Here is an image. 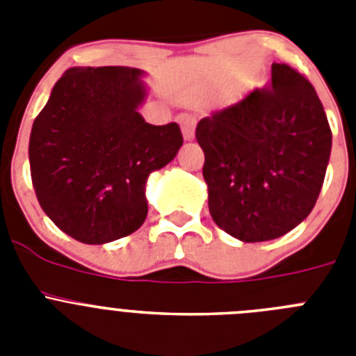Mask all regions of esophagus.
I'll use <instances>...</instances> for the list:
<instances>
[{"label":"esophagus","mask_w":356,"mask_h":356,"mask_svg":"<svg viewBox=\"0 0 356 356\" xmlns=\"http://www.w3.org/2000/svg\"><path fill=\"white\" fill-rule=\"evenodd\" d=\"M178 122H180L184 139L193 140L194 139V128H196V119H194L191 114H180L178 115Z\"/></svg>","instance_id":"34e87169"}]
</instances>
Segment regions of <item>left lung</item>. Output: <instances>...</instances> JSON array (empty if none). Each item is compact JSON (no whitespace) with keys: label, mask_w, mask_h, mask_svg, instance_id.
I'll return each instance as SVG.
<instances>
[{"label":"left lung","mask_w":356,"mask_h":356,"mask_svg":"<svg viewBox=\"0 0 356 356\" xmlns=\"http://www.w3.org/2000/svg\"><path fill=\"white\" fill-rule=\"evenodd\" d=\"M271 87L197 122L213 222L242 242L273 241L312 212L325 181L332 130L316 89L287 64Z\"/></svg>","instance_id":"1"}]
</instances>
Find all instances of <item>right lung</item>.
<instances>
[{
	"label": "right lung",
	"mask_w": 356,
	"mask_h": 356,
	"mask_svg": "<svg viewBox=\"0 0 356 356\" xmlns=\"http://www.w3.org/2000/svg\"><path fill=\"white\" fill-rule=\"evenodd\" d=\"M146 72L127 65L72 67L53 87L30 135V169L46 216L83 244H106L139 229L146 181L184 144L176 122L139 114Z\"/></svg>",
	"instance_id": "1"
}]
</instances>
